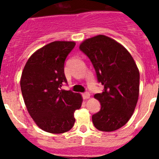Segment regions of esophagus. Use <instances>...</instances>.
I'll return each mask as SVG.
<instances>
[{"label":"esophagus","instance_id":"34e87169","mask_svg":"<svg viewBox=\"0 0 159 159\" xmlns=\"http://www.w3.org/2000/svg\"><path fill=\"white\" fill-rule=\"evenodd\" d=\"M82 97L84 99H88L90 98V94L89 92H84L82 94Z\"/></svg>","mask_w":159,"mask_h":159}]
</instances>
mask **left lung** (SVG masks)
Segmentation results:
<instances>
[{"label":"left lung","instance_id":"obj_1","mask_svg":"<svg viewBox=\"0 0 159 159\" xmlns=\"http://www.w3.org/2000/svg\"><path fill=\"white\" fill-rule=\"evenodd\" d=\"M80 50L91 60L98 81L104 86L102 93L94 97L101 109L92 115L94 127L113 131L124 126L137 105L140 75L130 53L121 44L105 35L83 41Z\"/></svg>","mask_w":159,"mask_h":159}]
</instances>
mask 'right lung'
I'll use <instances>...</instances> for the list:
<instances>
[{"label":"right lung","instance_id":"add662e5","mask_svg":"<svg viewBox=\"0 0 159 159\" xmlns=\"http://www.w3.org/2000/svg\"><path fill=\"white\" fill-rule=\"evenodd\" d=\"M75 46L74 41L50 43L30 56L22 72L20 89L27 109L47 132L61 134L71 129L74 113L81 106V94L61 89L67 83L65 59Z\"/></svg>","mask_w":159,"mask_h":159}]
</instances>
